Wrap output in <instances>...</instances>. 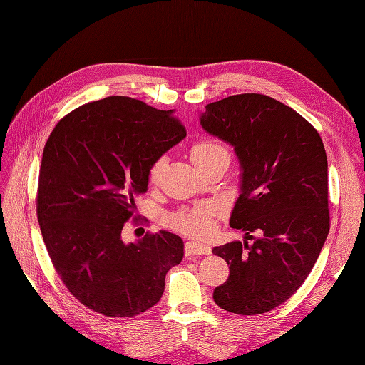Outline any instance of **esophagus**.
Wrapping results in <instances>:
<instances>
[{
  "label": "esophagus",
  "instance_id": "34e87169",
  "mask_svg": "<svg viewBox=\"0 0 365 365\" xmlns=\"http://www.w3.org/2000/svg\"><path fill=\"white\" fill-rule=\"evenodd\" d=\"M184 251H185V256H202V254H210L212 248H210V245L204 244V242L189 240L185 242Z\"/></svg>",
  "mask_w": 365,
  "mask_h": 365
}]
</instances>
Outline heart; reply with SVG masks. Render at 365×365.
<instances>
[{"mask_svg":"<svg viewBox=\"0 0 365 365\" xmlns=\"http://www.w3.org/2000/svg\"><path fill=\"white\" fill-rule=\"evenodd\" d=\"M190 155L193 163L196 165H200L208 158L216 157V155H224L228 158V150L219 140L205 138L195 143ZM163 165H164L163 158L153 161V164L150 165L149 181L152 184H155L158 181ZM215 213H216V204L202 202V204L195 205L193 208L180 210L178 213L170 216L169 225L176 231H181L184 235L202 237L212 233V230L215 227Z\"/></svg>","mask_w":365,"mask_h":365,"instance_id":"heart-1","label":"heart"}]
</instances>
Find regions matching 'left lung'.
<instances>
[{
    "instance_id": "1",
    "label": "left lung",
    "mask_w": 365,
    "mask_h": 365,
    "mask_svg": "<svg viewBox=\"0 0 365 365\" xmlns=\"http://www.w3.org/2000/svg\"><path fill=\"white\" fill-rule=\"evenodd\" d=\"M200 120L235 148L242 169L230 227L245 240L213 248L230 264L213 300L237 315L264 314L300 288L329 235L324 145L307 120L263 94L208 103Z\"/></svg>"
}]
</instances>
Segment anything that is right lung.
<instances>
[{
  "label": "right lung",
  "mask_w": 365,
  "mask_h": 365,
  "mask_svg": "<svg viewBox=\"0 0 365 365\" xmlns=\"http://www.w3.org/2000/svg\"><path fill=\"white\" fill-rule=\"evenodd\" d=\"M184 137L173 109L125 96L79 106L50 134L36 200L41 233L63 284L91 311L117 318L148 311L181 263L180 236L161 230L125 244L121 230L148 190L153 161Z\"/></svg>",
  "instance_id": "1"
}]
</instances>
